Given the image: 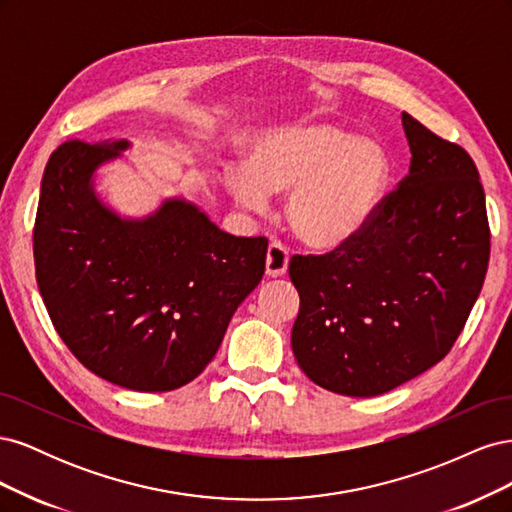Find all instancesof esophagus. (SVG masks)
Masks as SVG:
<instances>
[{
  "label": "esophagus",
  "mask_w": 512,
  "mask_h": 512,
  "mask_svg": "<svg viewBox=\"0 0 512 512\" xmlns=\"http://www.w3.org/2000/svg\"><path fill=\"white\" fill-rule=\"evenodd\" d=\"M288 250L280 241H271L267 250V275L282 277L288 271Z\"/></svg>",
  "instance_id": "esophagus-1"
}]
</instances>
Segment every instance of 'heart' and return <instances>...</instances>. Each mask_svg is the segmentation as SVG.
Wrapping results in <instances>:
<instances>
[{"instance_id": "obj_1", "label": "heart", "mask_w": 512, "mask_h": 512, "mask_svg": "<svg viewBox=\"0 0 512 512\" xmlns=\"http://www.w3.org/2000/svg\"><path fill=\"white\" fill-rule=\"evenodd\" d=\"M393 177L386 149L333 123H292L256 138L247 168L224 183L239 205L262 209L269 192H290L286 218L294 235L331 250L376 218Z\"/></svg>"}]
</instances>
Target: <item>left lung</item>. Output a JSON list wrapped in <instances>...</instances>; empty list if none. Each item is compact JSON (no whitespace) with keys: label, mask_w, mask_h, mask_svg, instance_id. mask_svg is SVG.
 <instances>
[{"label":"left lung","mask_w":512,"mask_h":512,"mask_svg":"<svg viewBox=\"0 0 512 512\" xmlns=\"http://www.w3.org/2000/svg\"><path fill=\"white\" fill-rule=\"evenodd\" d=\"M410 173L369 226L324 256H292V352L305 376L376 397L442 361L485 282L489 224L478 170L408 113Z\"/></svg>","instance_id":"1"}]
</instances>
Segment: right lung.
Instances as JSON below:
<instances>
[{"mask_svg":"<svg viewBox=\"0 0 512 512\" xmlns=\"http://www.w3.org/2000/svg\"><path fill=\"white\" fill-rule=\"evenodd\" d=\"M132 145L70 141L44 168L34 226L36 280L70 352L141 393L192 382L262 280L265 237H232L198 205L164 198L143 218L106 205L96 175Z\"/></svg>","mask_w":512,"mask_h":512,"instance_id":"add662e5","label":"right lung"}]
</instances>
